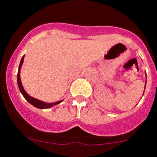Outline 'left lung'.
Instances as JSON below:
<instances>
[{
  "label": "left lung",
  "instance_id": "1",
  "mask_svg": "<svg viewBox=\"0 0 157 157\" xmlns=\"http://www.w3.org/2000/svg\"><path fill=\"white\" fill-rule=\"evenodd\" d=\"M145 87H146V83H145ZM144 95V94H143Z\"/></svg>",
  "mask_w": 157,
  "mask_h": 157
}]
</instances>
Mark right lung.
<instances>
[{"instance_id": "1", "label": "right lung", "mask_w": 157, "mask_h": 157, "mask_svg": "<svg viewBox=\"0 0 157 157\" xmlns=\"http://www.w3.org/2000/svg\"><path fill=\"white\" fill-rule=\"evenodd\" d=\"M23 59H24V55H23V58H22V59H21V61H20V65H19L18 73H17V83H18V86H19V89H20V91L21 92V93L23 94V97H24L25 99H26V100H27L28 102L31 104V105H33V106L36 107V108H38V109H49V108H51V107L54 106V105H58V104H59L61 102H62L63 99L62 100L58 101V102H54V103H47V102H42V101H40V100H39V99H35V98L32 97V96H30L29 95H28L27 93H26V91H25L24 89H23V85H22L21 80H20V69H21L22 64H23Z\"/></svg>"}]
</instances>
